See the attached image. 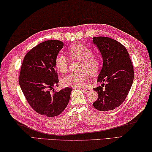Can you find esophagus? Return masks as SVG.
<instances>
[{"label":"esophagus","mask_w":152,"mask_h":152,"mask_svg":"<svg viewBox=\"0 0 152 152\" xmlns=\"http://www.w3.org/2000/svg\"><path fill=\"white\" fill-rule=\"evenodd\" d=\"M81 89L83 90V91L87 93V92H89L90 91H91L92 89L91 88V87H86V88H81Z\"/></svg>","instance_id":"34e87169"}]
</instances>
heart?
<instances>
[{
  "mask_svg": "<svg viewBox=\"0 0 152 152\" xmlns=\"http://www.w3.org/2000/svg\"><path fill=\"white\" fill-rule=\"evenodd\" d=\"M67 53L72 61H80L79 72H71L62 79V83L66 87H81L89 78L87 71L95 74L101 65L99 55L92 52L91 48L83 42H77L69 46ZM70 60L65 55L59 54L55 58V65L60 73L68 71Z\"/></svg>",
  "mask_w": 152,
  "mask_h": 152,
  "instance_id": "1",
  "label": "heart"
}]
</instances>
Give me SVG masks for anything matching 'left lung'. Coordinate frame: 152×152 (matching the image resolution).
I'll list each match as a JSON object with an SVG mask.
<instances>
[{"instance_id":"1","label":"left lung","mask_w":152,"mask_h":152,"mask_svg":"<svg viewBox=\"0 0 152 152\" xmlns=\"http://www.w3.org/2000/svg\"><path fill=\"white\" fill-rule=\"evenodd\" d=\"M102 55L103 67L97 81L102 86L94 88L98 98L93 103L95 109L107 111L118 107L126 99L134 78V70L126 48L110 37H94Z\"/></svg>"}]
</instances>
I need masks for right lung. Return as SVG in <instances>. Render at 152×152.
Wrapping results in <instances>:
<instances>
[{"label":"right lung","mask_w":152,"mask_h":152,"mask_svg":"<svg viewBox=\"0 0 152 152\" xmlns=\"http://www.w3.org/2000/svg\"><path fill=\"white\" fill-rule=\"evenodd\" d=\"M63 47V42L58 40L42 42L26 53L21 65L20 88L29 105L42 115H58L70 99L71 88L58 92L53 89L58 83L55 60Z\"/></svg>","instance_id":"1"}]
</instances>
